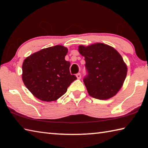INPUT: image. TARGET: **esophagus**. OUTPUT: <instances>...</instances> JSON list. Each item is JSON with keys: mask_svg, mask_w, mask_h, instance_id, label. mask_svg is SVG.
I'll return each instance as SVG.
<instances>
[{"mask_svg": "<svg viewBox=\"0 0 148 148\" xmlns=\"http://www.w3.org/2000/svg\"><path fill=\"white\" fill-rule=\"evenodd\" d=\"M76 77H77V78L78 79H81V77H82V76H81V74H80V73H78V74H76Z\"/></svg>", "mask_w": 148, "mask_h": 148, "instance_id": "esophagus-1", "label": "esophagus"}]
</instances>
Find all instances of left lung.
<instances>
[{
    "label": "left lung",
    "mask_w": 148,
    "mask_h": 148,
    "mask_svg": "<svg viewBox=\"0 0 148 148\" xmlns=\"http://www.w3.org/2000/svg\"><path fill=\"white\" fill-rule=\"evenodd\" d=\"M78 51L85 57L88 74L84 82L90 96L99 100L115 96L122 87L127 73V64L119 52L103 43L80 45Z\"/></svg>",
    "instance_id": "left-lung-1"
}]
</instances>
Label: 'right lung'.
Returning a JSON list of instances; mask_svg holds the SVG:
<instances>
[{
	"label": "right lung",
	"mask_w": 148,
	"mask_h": 148,
	"mask_svg": "<svg viewBox=\"0 0 148 148\" xmlns=\"http://www.w3.org/2000/svg\"><path fill=\"white\" fill-rule=\"evenodd\" d=\"M68 49L61 45L47 47L24 60L22 79L30 92L41 101H57L76 79L70 73V62L64 59Z\"/></svg>",
	"instance_id": "right-lung-1"
}]
</instances>
